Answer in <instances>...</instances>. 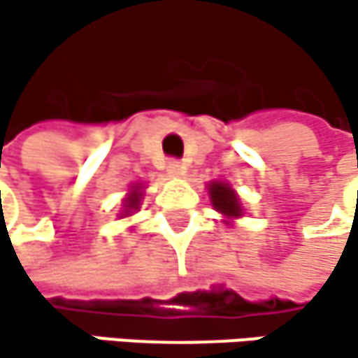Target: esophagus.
I'll use <instances>...</instances> for the list:
<instances>
[{
    "label": "esophagus",
    "mask_w": 358,
    "mask_h": 358,
    "mask_svg": "<svg viewBox=\"0 0 358 358\" xmlns=\"http://www.w3.org/2000/svg\"><path fill=\"white\" fill-rule=\"evenodd\" d=\"M167 173H169V176H173V178H180V176H185V173H187V165H185V163H180V161H169V165H167Z\"/></svg>",
    "instance_id": "obj_1"
}]
</instances>
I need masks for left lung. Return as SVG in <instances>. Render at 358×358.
Returning a JSON list of instances; mask_svg holds the SVG:
<instances>
[{
  "instance_id": "obj_1",
  "label": "left lung",
  "mask_w": 358,
  "mask_h": 358,
  "mask_svg": "<svg viewBox=\"0 0 358 358\" xmlns=\"http://www.w3.org/2000/svg\"><path fill=\"white\" fill-rule=\"evenodd\" d=\"M208 195H210V201L215 206V210L221 213L225 217V221H234L243 217V206H241V199L236 195L227 182H221V180H215L208 185Z\"/></svg>"
}]
</instances>
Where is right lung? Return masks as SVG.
Masks as SVG:
<instances>
[{
  "label": "right lung",
  "mask_w": 358,
  "mask_h": 358,
  "mask_svg": "<svg viewBox=\"0 0 358 358\" xmlns=\"http://www.w3.org/2000/svg\"><path fill=\"white\" fill-rule=\"evenodd\" d=\"M143 187L141 185H135L131 187V193L124 197V201H122V210H120V217H129L133 215V210H139V203H141V193Z\"/></svg>",
  "instance_id": "1"
}]
</instances>
